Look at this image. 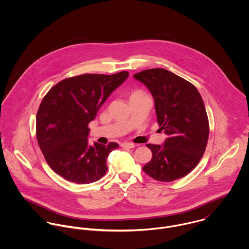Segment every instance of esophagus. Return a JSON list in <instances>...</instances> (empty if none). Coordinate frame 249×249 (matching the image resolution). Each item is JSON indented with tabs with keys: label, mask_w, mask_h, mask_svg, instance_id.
I'll return each mask as SVG.
<instances>
[{
	"label": "esophagus",
	"mask_w": 249,
	"mask_h": 249,
	"mask_svg": "<svg viewBox=\"0 0 249 249\" xmlns=\"http://www.w3.org/2000/svg\"><path fill=\"white\" fill-rule=\"evenodd\" d=\"M123 147H126V148H133L135 147V144L133 142H124L122 143Z\"/></svg>",
	"instance_id": "1"
}]
</instances>
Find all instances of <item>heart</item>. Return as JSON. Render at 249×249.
I'll return each mask as SVG.
<instances>
[{
    "label": "heart",
    "mask_w": 249,
    "mask_h": 249,
    "mask_svg": "<svg viewBox=\"0 0 249 249\" xmlns=\"http://www.w3.org/2000/svg\"><path fill=\"white\" fill-rule=\"evenodd\" d=\"M141 92H142V91H134V92L131 94V96H134V95H136V94H139V93H141ZM131 96H130V97H131Z\"/></svg>",
    "instance_id": "b5f03b06"
}]
</instances>
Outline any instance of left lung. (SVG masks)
<instances>
[{
  "instance_id": "obj_1",
  "label": "left lung",
  "mask_w": 249,
  "mask_h": 249,
  "mask_svg": "<svg viewBox=\"0 0 249 249\" xmlns=\"http://www.w3.org/2000/svg\"><path fill=\"white\" fill-rule=\"evenodd\" d=\"M153 99L160 129L168 135L163 145L147 143L151 160L142 167L150 178L172 182L184 178L199 163L209 137V121L194 84L162 68L137 72Z\"/></svg>"
}]
</instances>
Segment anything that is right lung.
Returning <instances> with one entry per match:
<instances>
[{"instance_id":"right-lung-1","label":"right lung","mask_w":249,"mask_h":249,"mask_svg":"<svg viewBox=\"0 0 249 249\" xmlns=\"http://www.w3.org/2000/svg\"><path fill=\"white\" fill-rule=\"evenodd\" d=\"M128 74L123 71L65 78L43 98L36 114V138L55 174L76 184L96 182L107 174L108 154L119 144L90 145L88 124Z\"/></svg>"}]
</instances>
